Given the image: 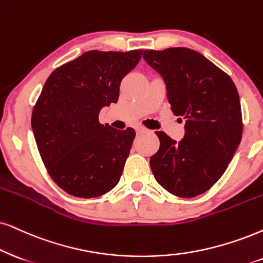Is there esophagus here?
I'll use <instances>...</instances> for the list:
<instances>
[{"instance_id":"obj_1","label":"esophagus","mask_w":263,"mask_h":263,"mask_svg":"<svg viewBox=\"0 0 263 263\" xmlns=\"http://www.w3.org/2000/svg\"><path fill=\"white\" fill-rule=\"evenodd\" d=\"M136 131H137L138 135H141V134H144V132H147V128H145L144 126H137V127H136Z\"/></svg>"}]
</instances>
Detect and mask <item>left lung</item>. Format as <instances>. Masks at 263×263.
<instances>
[{"instance_id": "obj_1", "label": "left lung", "mask_w": 263, "mask_h": 263, "mask_svg": "<svg viewBox=\"0 0 263 263\" xmlns=\"http://www.w3.org/2000/svg\"><path fill=\"white\" fill-rule=\"evenodd\" d=\"M143 58L164 79L171 110L185 120L179 142L155 132L160 148L151 158L153 175L171 194L194 198L221 178L241 141L237 87L226 72L193 49H147Z\"/></svg>"}]
</instances>
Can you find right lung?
<instances>
[{"mask_svg": "<svg viewBox=\"0 0 263 263\" xmlns=\"http://www.w3.org/2000/svg\"><path fill=\"white\" fill-rule=\"evenodd\" d=\"M142 52H85L55 69L43 86L32 132L49 176L70 195L101 197L120 181L136 132L102 125L98 115L118 102L121 80Z\"/></svg>", "mask_w": 263, "mask_h": 263, "instance_id": "1", "label": "right lung"}]
</instances>
